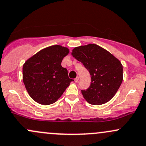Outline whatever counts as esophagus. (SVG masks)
<instances>
[{
  "instance_id": "1",
  "label": "esophagus",
  "mask_w": 146,
  "mask_h": 146,
  "mask_svg": "<svg viewBox=\"0 0 146 146\" xmlns=\"http://www.w3.org/2000/svg\"><path fill=\"white\" fill-rule=\"evenodd\" d=\"M78 79H79V78H78V76H77V77H76V78H75V79H74L75 83H78Z\"/></svg>"
}]
</instances>
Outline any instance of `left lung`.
<instances>
[{
	"instance_id": "8db88e82",
	"label": "left lung",
	"mask_w": 146,
	"mask_h": 146,
	"mask_svg": "<svg viewBox=\"0 0 146 146\" xmlns=\"http://www.w3.org/2000/svg\"><path fill=\"white\" fill-rule=\"evenodd\" d=\"M71 54L90 74V86L86 90H81L84 99L92 105L108 102L123 81V65L120 60L96 44L76 47Z\"/></svg>"
}]
</instances>
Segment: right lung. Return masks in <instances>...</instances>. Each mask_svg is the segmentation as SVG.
<instances>
[{
  "instance_id": "add662e5",
  "label": "right lung",
  "mask_w": 146,
  "mask_h": 146,
  "mask_svg": "<svg viewBox=\"0 0 146 146\" xmlns=\"http://www.w3.org/2000/svg\"><path fill=\"white\" fill-rule=\"evenodd\" d=\"M69 49L61 45L47 47L28 58L23 67V81L30 97L38 104L55 103L73 81L61 66Z\"/></svg>"
}]
</instances>
